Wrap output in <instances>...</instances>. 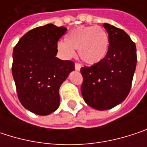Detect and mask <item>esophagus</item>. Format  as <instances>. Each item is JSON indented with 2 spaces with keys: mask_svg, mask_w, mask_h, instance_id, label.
Listing matches in <instances>:
<instances>
[{
  "mask_svg": "<svg viewBox=\"0 0 147 147\" xmlns=\"http://www.w3.org/2000/svg\"><path fill=\"white\" fill-rule=\"evenodd\" d=\"M81 67H82V65L79 63H75V68H76V71H80Z\"/></svg>",
  "mask_w": 147,
  "mask_h": 147,
  "instance_id": "34e87169",
  "label": "esophagus"
}]
</instances>
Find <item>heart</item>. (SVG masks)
<instances>
[{"label":"heart","mask_w":147,"mask_h":147,"mask_svg":"<svg viewBox=\"0 0 147 147\" xmlns=\"http://www.w3.org/2000/svg\"><path fill=\"white\" fill-rule=\"evenodd\" d=\"M58 51L65 58H71L77 49L79 58L88 65L97 64L105 58L109 49V37L101 27L80 26L70 31L65 42H59Z\"/></svg>","instance_id":"obj_1"}]
</instances>
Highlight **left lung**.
I'll use <instances>...</instances> for the list:
<instances>
[{"mask_svg":"<svg viewBox=\"0 0 147 147\" xmlns=\"http://www.w3.org/2000/svg\"><path fill=\"white\" fill-rule=\"evenodd\" d=\"M109 49L102 61L81 68L82 97L89 106L104 111L123 102L129 94L136 67L135 43L123 30L104 24Z\"/></svg>","mask_w":147,"mask_h":147,"instance_id":"obj_1","label":"left lung"}]
</instances>
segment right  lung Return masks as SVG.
<instances>
[{"instance_id":"obj_1","label":"right lung","mask_w":147,"mask_h":147,"mask_svg":"<svg viewBox=\"0 0 147 147\" xmlns=\"http://www.w3.org/2000/svg\"><path fill=\"white\" fill-rule=\"evenodd\" d=\"M66 30L53 24L36 27L13 48L12 72L18 98L35 114L46 116L58 109L59 87L75 70L73 61L56 57L58 42Z\"/></svg>"}]
</instances>
